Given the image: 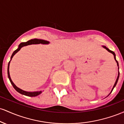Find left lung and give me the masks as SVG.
<instances>
[{"mask_svg":"<svg viewBox=\"0 0 124 124\" xmlns=\"http://www.w3.org/2000/svg\"><path fill=\"white\" fill-rule=\"evenodd\" d=\"M102 46H103V47L104 48H105V49H106V50H107L109 52H110V53H111L112 54H113V55H114V59H115V61H116V64H117V66H118V69L119 70V65H118V61L116 60V54H115V53L114 52H113V51H111V50H109V49H108V48H107L106 47V46H104V45H102ZM118 76H117V78H116V82H115V84H114V86H113V87H112V90H111V92H110V93L108 95H109L111 94V92H112V90H113V89H114V88L115 87H116V83H117V82H118V79H119V70L118 71Z\"/></svg>","mask_w":124,"mask_h":124,"instance_id":"obj_1","label":"left lung"}]
</instances>
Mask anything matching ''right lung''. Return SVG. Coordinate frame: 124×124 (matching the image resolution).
Here are the masks:
<instances>
[{
	"instance_id": "add662e5",
	"label": "right lung",
	"mask_w": 124,
	"mask_h": 124,
	"mask_svg": "<svg viewBox=\"0 0 124 124\" xmlns=\"http://www.w3.org/2000/svg\"><path fill=\"white\" fill-rule=\"evenodd\" d=\"M49 44V42L48 41L44 40V39H37V38H34V39H31V40L28 41L27 42H21V43L19 45H18V47L17 49L13 52L12 56H11V58H10V61H9V62H8V79H9L10 82L11 84H12V86H13V87L15 88V89L17 91V92H18L19 93L21 94L25 95V96H29V97L37 96L39 94H40L41 93H42V91L40 90V91H37V92H27V91H24V90H23L20 89V88H18V87H17L16 86V85H15V83L13 82L12 79H11L10 76V73H9L10 63V61H11V60H12V58L13 57L14 55H15V54L17 53V52H18V51L20 50V49L22 47H23V46H27V45H32V44Z\"/></svg>"
}]
</instances>
